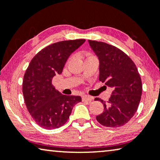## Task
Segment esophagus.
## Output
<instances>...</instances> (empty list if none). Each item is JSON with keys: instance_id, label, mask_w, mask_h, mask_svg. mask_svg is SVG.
Returning <instances> with one entry per match:
<instances>
[{"instance_id": "esophagus-1", "label": "esophagus", "mask_w": 160, "mask_h": 160, "mask_svg": "<svg viewBox=\"0 0 160 160\" xmlns=\"http://www.w3.org/2000/svg\"><path fill=\"white\" fill-rule=\"evenodd\" d=\"M93 99V97H91V96H83L82 97V102H91Z\"/></svg>"}]
</instances>
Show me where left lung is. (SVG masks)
Returning <instances> with one entry per match:
<instances>
[{"label": "left lung", "instance_id": "left-lung-1", "mask_svg": "<svg viewBox=\"0 0 160 160\" xmlns=\"http://www.w3.org/2000/svg\"><path fill=\"white\" fill-rule=\"evenodd\" d=\"M91 48L99 58V80L113 88L103 112L96 120L107 128H118L126 124L138 109L142 94V82L138 69L128 56L117 47L103 42L88 40Z\"/></svg>", "mask_w": 160, "mask_h": 160}]
</instances>
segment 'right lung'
<instances>
[{"mask_svg": "<svg viewBox=\"0 0 160 160\" xmlns=\"http://www.w3.org/2000/svg\"><path fill=\"white\" fill-rule=\"evenodd\" d=\"M85 39L64 40L42 48L29 64L24 75L22 93L29 113L44 129H55L64 125L79 96L63 95L55 89L53 78L62 72L67 58L79 48Z\"/></svg>", "mask_w": 160, "mask_h": 160, "instance_id": "right-lung-1", "label": "right lung"}]
</instances>
